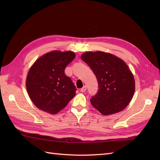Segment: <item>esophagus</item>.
<instances>
[{
  "mask_svg": "<svg viewBox=\"0 0 160 160\" xmlns=\"http://www.w3.org/2000/svg\"><path fill=\"white\" fill-rule=\"evenodd\" d=\"M86 90H87V87H86V86H84L83 88H82L80 89V91H81V92H83H83H85Z\"/></svg>",
  "mask_w": 160,
  "mask_h": 160,
  "instance_id": "obj_1",
  "label": "esophagus"
}]
</instances>
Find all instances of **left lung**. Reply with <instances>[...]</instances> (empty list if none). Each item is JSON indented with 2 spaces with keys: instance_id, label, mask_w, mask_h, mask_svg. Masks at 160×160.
<instances>
[{
  "instance_id": "1",
  "label": "left lung",
  "mask_w": 160,
  "mask_h": 160,
  "mask_svg": "<svg viewBox=\"0 0 160 160\" xmlns=\"http://www.w3.org/2000/svg\"><path fill=\"white\" fill-rule=\"evenodd\" d=\"M81 59L94 72L98 91L90 99L101 113H118L127 107L135 91V81L128 66L119 58L109 53L87 52Z\"/></svg>"
}]
</instances>
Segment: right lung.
I'll list each match as a JSON object with an SVG mask.
<instances>
[{"label":"right lung","mask_w":160,"mask_h":160,"mask_svg":"<svg viewBox=\"0 0 160 160\" xmlns=\"http://www.w3.org/2000/svg\"><path fill=\"white\" fill-rule=\"evenodd\" d=\"M75 57L72 51H51L41 57L31 67L26 87L31 101L38 109L56 114L74 98L77 89L65 69Z\"/></svg>","instance_id":"obj_1"}]
</instances>
